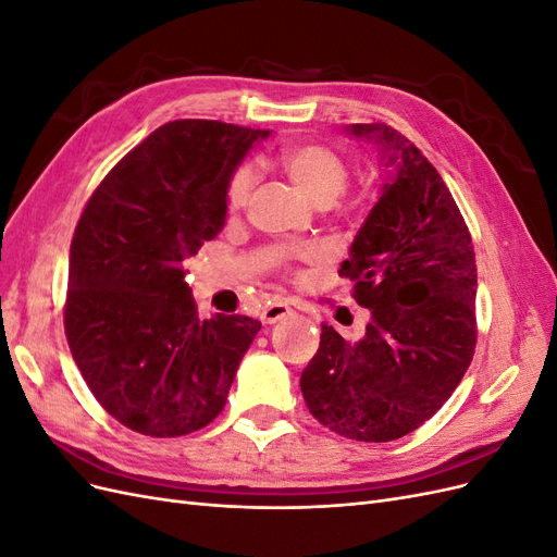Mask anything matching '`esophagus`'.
<instances>
[{
    "instance_id": "34e87169",
    "label": "esophagus",
    "mask_w": 557,
    "mask_h": 557,
    "mask_svg": "<svg viewBox=\"0 0 557 557\" xmlns=\"http://www.w3.org/2000/svg\"><path fill=\"white\" fill-rule=\"evenodd\" d=\"M293 313V309L285 305V301H274V305H269L264 311H262V323L264 325H274V323H278V320H283V318H288Z\"/></svg>"
}]
</instances>
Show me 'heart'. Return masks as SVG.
<instances>
[{"mask_svg": "<svg viewBox=\"0 0 557 557\" xmlns=\"http://www.w3.org/2000/svg\"><path fill=\"white\" fill-rule=\"evenodd\" d=\"M278 160L297 190L315 207H330L336 197H342L350 178L348 162L325 144L285 146ZM252 185H256V174L248 164L237 166L230 174L225 185L227 215H239L248 207ZM307 256H315V250H309Z\"/></svg>", "mask_w": 557, "mask_h": 557, "instance_id": "obj_1", "label": "heart"}]
</instances>
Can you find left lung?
<instances>
[{
    "label": "left lung",
    "instance_id": "left-lung-1",
    "mask_svg": "<svg viewBox=\"0 0 557 557\" xmlns=\"http://www.w3.org/2000/svg\"><path fill=\"white\" fill-rule=\"evenodd\" d=\"M395 166L339 276L372 320L358 342L323 325L299 385L320 425L393 442L444 407L476 348V256L434 164L385 123H358Z\"/></svg>",
    "mask_w": 557,
    "mask_h": 557
}]
</instances>
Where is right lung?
I'll list each match as a JSON object with an SVG mask.
<instances>
[{"instance_id": "1", "label": "right lung", "mask_w": 557, "mask_h": 557, "mask_svg": "<svg viewBox=\"0 0 557 557\" xmlns=\"http://www.w3.org/2000/svg\"><path fill=\"white\" fill-rule=\"evenodd\" d=\"M267 129L174 121L117 162L70 248L64 334L81 376L125 428L170 440L223 411L260 320H199L183 260L225 225V185Z\"/></svg>"}]
</instances>
